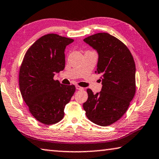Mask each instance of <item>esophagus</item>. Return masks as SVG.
<instances>
[{"label": "esophagus", "mask_w": 159, "mask_h": 159, "mask_svg": "<svg viewBox=\"0 0 159 159\" xmlns=\"http://www.w3.org/2000/svg\"><path fill=\"white\" fill-rule=\"evenodd\" d=\"M75 88H76L77 90H84V88L80 87V86H79V85H76Z\"/></svg>", "instance_id": "obj_1"}]
</instances>
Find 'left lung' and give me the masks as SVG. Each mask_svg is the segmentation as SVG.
I'll use <instances>...</instances> for the list:
<instances>
[{
  "label": "left lung",
  "mask_w": 159,
  "mask_h": 159,
  "mask_svg": "<svg viewBox=\"0 0 159 159\" xmlns=\"http://www.w3.org/2000/svg\"><path fill=\"white\" fill-rule=\"evenodd\" d=\"M99 55L95 74H101L102 90L89 98L83 107L92 122L106 127L127 112L136 93L135 63L127 47L112 35L101 32L84 39Z\"/></svg>",
  "instance_id": "obj_1"
}]
</instances>
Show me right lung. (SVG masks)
<instances>
[{
	"label": "right lung",
	"mask_w": 159,
	"mask_h": 159,
	"mask_svg": "<svg viewBox=\"0 0 159 159\" xmlns=\"http://www.w3.org/2000/svg\"><path fill=\"white\" fill-rule=\"evenodd\" d=\"M74 40L57 34L40 37L25 53L20 68V90L32 116L42 124L61 121L64 107L75 93L74 85L54 80L65 67L66 47Z\"/></svg>",
	"instance_id": "1"
}]
</instances>
